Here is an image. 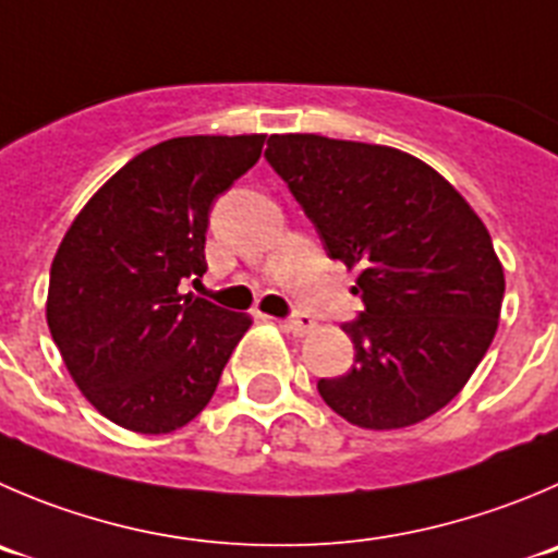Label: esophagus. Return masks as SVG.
Masks as SVG:
<instances>
[{
	"instance_id": "1",
	"label": "esophagus",
	"mask_w": 558,
	"mask_h": 558,
	"mask_svg": "<svg viewBox=\"0 0 558 558\" xmlns=\"http://www.w3.org/2000/svg\"><path fill=\"white\" fill-rule=\"evenodd\" d=\"M288 328L295 333V337H306V333H312L317 328V320L312 315H304V312H299V315H293L288 320Z\"/></svg>"
}]
</instances>
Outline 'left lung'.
<instances>
[{"label":"left lung","mask_w":558,"mask_h":558,"mask_svg":"<svg viewBox=\"0 0 558 558\" xmlns=\"http://www.w3.org/2000/svg\"><path fill=\"white\" fill-rule=\"evenodd\" d=\"M328 257L359 268L355 364L317 380L364 429L424 422L460 395L498 328L504 268L490 232L447 178L386 145L274 134L265 150Z\"/></svg>","instance_id":"8db88e82"}]
</instances>
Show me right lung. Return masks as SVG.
Returning a JSON list of instances; mask_svg holds the SVG:
<instances>
[{
	"label": "right lung",
	"instance_id": "add662e5",
	"mask_svg": "<svg viewBox=\"0 0 558 558\" xmlns=\"http://www.w3.org/2000/svg\"><path fill=\"white\" fill-rule=\"evenodd\" d=\"M265 134L178 136L117 169L51 263L46 320L73 384L142 435L189 424L252 317L180 290L205 274L210 205L257 163Z\"/></svg>",
	"mask_w": 558,
	"mask_h": 558
}]
</instances>
